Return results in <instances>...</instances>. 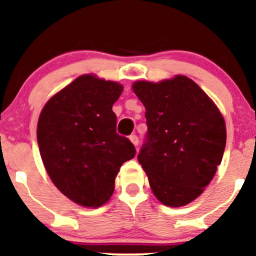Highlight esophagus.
Listing matches in <instances>:
<instances>
[{"label": "esophagus", "instance_id": "1", "mask_svg": "<svg viewBox=\"0 0 256 256\" xmlns=\"http://www.w3.org/2000/svg\"><path fill=\"white\" fill-rule=\"evenodd\" d=\"M130 140H131L132 144H134V146H137L138 143H140V140H138V137L136 136V134H131V136H130Z\"/></svg>", "mask_w": 256, "mask_h": 256}]
</instances>
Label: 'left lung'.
<instances>
[{
	"mask_svg": "<svg viewBox=\"0 0 256 256\" xmlns=\"http://www.w3.org/2000/svg\"><path fill=\"white\" fill-rule=\"evenodd\" d=\"M132 89L146 107L148 131L138 154L161 204L182 207L198 198L220 165L226 144L224 118L216 104L185 76Z\"/></svg>",
	"mask_w": 256,
	"mask_h": 256,
	"instance_id": "8db88e82",
	"label": "left lung"
}]
</instances>
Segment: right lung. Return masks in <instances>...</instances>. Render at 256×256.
I'll return each instance as SVG.
<instances>
[{
    "label": "right lung",
    "instance_id": "obj_1",
    "mask_svg": "<svg viewBox=\"0 0 256 256\" xmlns=\"http://www.w3.org/2000/svg\"><path fill=\"white\" fill-rule=\"evenodd\" d=\"M122 85L83 74L55 94L40 114L37 142L55 186L84 207L110 200L120 167L136 149L116 134L112 107Z\"/></svg>",
    "mask_w": 256,
    "mask_h": 256
}]
</instances>
